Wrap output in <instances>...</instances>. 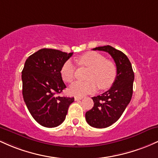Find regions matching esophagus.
I'll return each instance as SVG.
<instances>
[{"instance_id": "34e87169", "label": "esophagus", "mask_w": 158, "mask_h": 158, "mask_svg": "<svg viewBox=\"0 0 158 158\" xmlns=\"http://www.w3.org/2000/svg\"><path fill=\"white\" fill-rule=\"evenodd\" d=\"M83 98V97H79V96H75L74 97V100L75 101H79V100H81V99Z\"/></svg>"}]
</instances>
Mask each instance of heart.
I'll return each mask as SVG.
<instances>
[{
	"mask_svg": "<svg viewBox=\"0 0 158 158\" xmlns=\"http://www.w3.org/2000/svg\"><path fill=\"white\" fill-rule=\"evenodd\" d=\"M77 65L89 69L86 76V81L75 82L69 88L70 94L76 96H84L93 93L98 88L106 90L110 88L116 77V66L113 61L106 60L105 56L98 52L89 51L76 59ZM75 65L71 60H67L63 65L60 74L67 83H72L75 76Z\"/></svg>",
	"mask_w": 158,
	"mask_h": 158,
	"instance_id": "heart-1",
	"label": "heart"
}]
</instances>
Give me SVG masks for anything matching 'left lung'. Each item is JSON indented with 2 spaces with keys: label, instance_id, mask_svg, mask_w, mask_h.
Here are the masks:
<instances>
[{
  "label": "left lung",
  "instance_id": "obj_1",
  "mask_svg": "<svg viewBox=\"0 0 158 158\" xmlns=\"http://www.w3.org/2000/svg\"><path fill=\"white\" fill-rule=\"evenodd\" d=\"M93 50L107 52L116 65V77L112 86L101 95L92 98L94 107L85 115L90 126L104 128L117 121L130 103L134 73L130 60L122 51L110 45L97 47Z\"/></svg>",
  "mask_w": 158,
  "mask_h": 158
}]
</instances>
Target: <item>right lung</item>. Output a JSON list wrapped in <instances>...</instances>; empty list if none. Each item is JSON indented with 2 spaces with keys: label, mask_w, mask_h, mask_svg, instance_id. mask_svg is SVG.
<instances>
[{
  "label": "right lung",
  "mask_w": 158,
  "mask_h": 158,
  "mask_svg": "<svg viewBox=\"0 0 158 158\" xmlns=\"http://www.w3.org/2000/svg\"><path fill=\"white\" fill-rule=\"evenodd\" d=\"M73 53L42 48L26 60L22 72V94L31 116L41 125L54 127L65 120L74 98L56 96L66 88L60 70Z\"/></svg>",
  "instance_id": "add662e5"
}]
</instances>
